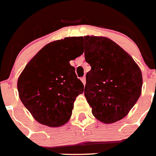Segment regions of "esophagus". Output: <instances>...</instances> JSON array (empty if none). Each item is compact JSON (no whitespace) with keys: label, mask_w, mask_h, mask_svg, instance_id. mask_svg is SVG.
<instances>
[{"label":"esophagus","mask_w":156,"mask_h":156,"mask_svg":"<svg viewBox=\"0 0 156 156\" xmlns=\"http://www.w3.org/2000/svg\"><path fill=\"white\" fill-rule=\"evenodd\" d=\"M80 80H81V81H82L83 84H85V83H86V77H85V76L81 77Z\"/></svg>","instance_id":"esophagus-1"}]
</instances>
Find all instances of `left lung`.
Segmentation results:
<instances>
[{
	"mask_svg": "<svg viewBox=\"0 0 156 156\" xmlns=\"http://www.w3.org/2000/svg\"><path fill=\"white\" fill-rule=\"evenodd\" d=\"M86 75L84 95L99 121L112 123L124 118L138 100L142 74L133 58L108 38L83 37Z\"/></svg>",
	"mask_w": 156,
	"mask_h": 156,
	"instance_id": "1",
	"label": "left lung"
}]
</instances>
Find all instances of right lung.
<instances>
[{"label":"right lung","mask_w":156,"mask_h":156,"mask_svg":"<svg viewBox=\"0 0 156 156\" xmlns=\"http://www.w3.org/2000/svg\"><path fill=\"white\" fill-rule=\"evenodd\" d=\"M82 37H66L44 46L18 80L19 98L40 123L57 127L68 122L84 86L69 64L83 54Z\"/></svg>","instance_id":"right-lung-1"}]
</instances>
